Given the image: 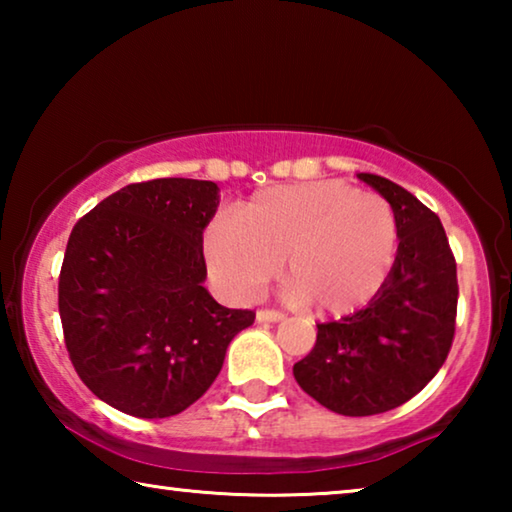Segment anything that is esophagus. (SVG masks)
Instances as JSON below:
<instances>
[{
	"label": "esophagus",
	"instance_id": "esophagus-1",
	"mask_svg": "<svg viewBox=\"0 0 512 512\" xmlns=\"http://www.w3.org/2000/svg\"><path fill=\"white\" fill-rule=\"evenodd\" d=\"M257 320H259V323H280V320H284V314H282V311H275V309H259Z\"/></svg>",
	"mask_w": 512,
	"mask_h": 512
}]
</instances>
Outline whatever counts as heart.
<instances>
[{
    "mask_svg": "<svg viewBox=\"0 0 512 512\" xmlns=\"http://www.w3.org/2000/svg\"><path fill=\"white\" fill-rule=\"evenodd\" d=\"M210 271L248 298L287 262L298 302L327 316H350L375 300L400 253L393 205L339 180H314L257 192L235 219H216L203 235Z\"/></svg>",
    "mask_w": 512,
    "mask_h": 512,
    "instance_id": "1",
    "label": "heart"
}]
</instances>
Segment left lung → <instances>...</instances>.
<instances>
[{"mask_svg": "<svg viewBox=\"0 0 512 512\" xmlns=\"http://www.w3.org/2000/svg\"><path fill=\"white\" fill-rule=\"evenodd\" d=\"M393 205L400 253L386 287L352 316L320 323L316 345L293 366L325 409L363 418L418 395L443 366L456 325V262L443 223L404 187L357 173Z\"/></svg>", "mask_w": 512, "mask_h": 512, "instance_id": "1", "label": "left lung"}]
</instances>
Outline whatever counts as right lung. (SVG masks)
Masks as SVG:
<instances>
[{
    "mask_svg": "<svg viewBox=\"0 0 512 512\" xmlns=\"http://www.w3.org/2000/svg\"><path fill=\"white\" fill-rule=\"evenodd\" d=\"M212 180L158 178L119 189L74 225L58 280L65 345L90 391L135 418H169L221 372L255 311L203 287Z\"/></svg>",
    "mask_w": 512,
    "mask_h": 512,
    "instance_id": "add662e5",
    "label": "right lung"
}]
</instances>
